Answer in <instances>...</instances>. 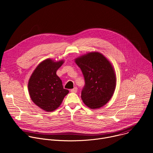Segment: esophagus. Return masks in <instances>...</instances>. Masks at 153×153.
I'll use <instances>...</instances> for the list:
<instances>
[{"mask_svg":"<svg viewBox=\"0 0 153 153\" xmlns=\"http://www.w3.org/2000/svg\"><path fill=\"white\" fill-rule=\"evenodd\" d=\"M77 87H74V88L73 89H71V93H77Z\"/></svg>","mask_w":153,"mask_h":153,"instance_id":"34e87169","label":"esophagus"}]
</instances>
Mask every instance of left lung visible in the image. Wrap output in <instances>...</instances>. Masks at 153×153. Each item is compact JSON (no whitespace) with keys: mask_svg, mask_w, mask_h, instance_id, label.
<instances>
[{"mask_svg":"<svg viewBox=\"0 0 153 153\" xmlns=\"http://www.w3.org/2000/svg\"><path fill=\"white\" fill-rule=\"evenodd\" d=\"M85 84L82 90L83 103L90 108H100L112 97L116 86L113 65L103 54L91 52L75 59Z\"/></svg>","mask_w":153,"mask_h":153,"instance_id":"8db88e82","label":"left lung"}]
</instances>
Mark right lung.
I'll return each mask as SVG.
<instances>
[{
  "label": "right lung",
  "mask_w": 153,
  "mask_h": 153,
  "mask_svg": "<svg viewBox=\"0 0 153 153\" xmlns=\"http://www.w3.org/2000/svg\"><path fill=\"white\" fill-rule=\"evenodd\" d=\"M63 60L54 62L47 59L40 63L28 82V92L32 101L43 110L53 111L61 105L69 93L64 89L62 82L56 74Z\"/></svg>",
  "instance_id": "obj_1"
}]
</instances>
